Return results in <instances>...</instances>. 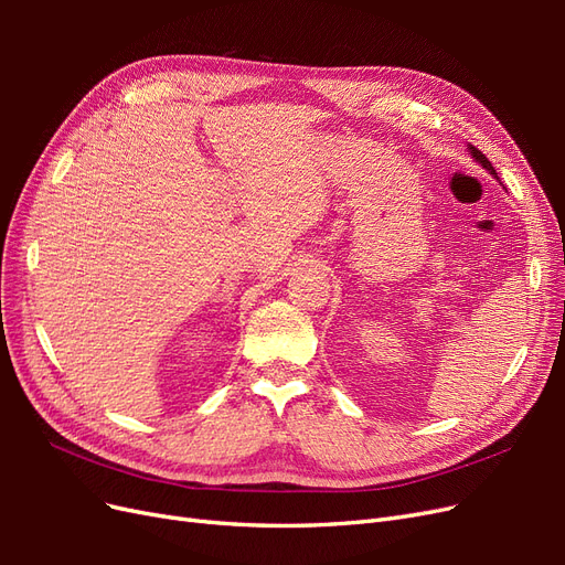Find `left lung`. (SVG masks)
<instances>
[{
  "instance_id": "1",
  "label": "left lung",
  "mask_w": 565,
  "mask_h": 565,
  "mask_svg": "<svg viewBox=\"0 0 565 565\" xmlns=\"http://www.w3.org/2000/svg\"><path fill=\"white\" fill-rule=\"evenodd\" d=\"M469 152H471V158L478 162V164H481V167H486L488 169V172L490 174H494V167L488 162V158L483 156V152L481 150H478V148H473V146H469ZM494 177H498V174H494Z\"/></svg>"
}]
</instances>
